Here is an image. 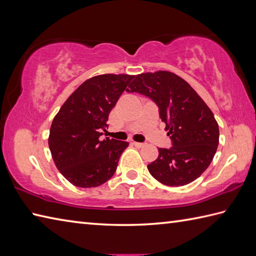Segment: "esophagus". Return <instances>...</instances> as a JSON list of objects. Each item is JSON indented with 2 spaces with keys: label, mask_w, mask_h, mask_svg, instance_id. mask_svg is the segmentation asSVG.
<instances>
[{
  "label": "esophagus",
  "mask_w": 256,
  "mask_h": 256,
  "mask_svg": "<svg viewBox=\"0 0 256 256\" xmlns=\"http://www.w3.org/2000/svg\"><path fill=\"white\" fill-rule=\"evenodd\" d=\"M135 148H143V146H145V144L144 143H138V142H133L132 143Z\"/></svg>",
  "instance_id": "obj_1"
}]
</instances>
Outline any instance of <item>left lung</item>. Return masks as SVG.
<instances>
[{
    "instance_id": "obj_1",
    "label": "left lung",
    "mask_w": 256,
    "mask_h": 256,
    "mask_svg": "<svg viewBox=\"0 0 256 256\" xmlns=\"http://www.w3.org/2000/svg\"><path fill=\"white\" fill-rule=\"evenodd\" d=\"M128 92L150 98L158 106L172 148H158L148 165L150 175L166 186H184L201 176L219 145V125L214 113L182 78L170 72L140 74Z\"/></svg>"
}]
</instances>
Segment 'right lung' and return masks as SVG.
Masks as SVG:
<instances>
[{
	"mask_svg": "<svg viewBox=\"0 0 256 256\" xmlns=\"http://www.w3.org/2000/svg\"><path fill=\"white\" fill-rule=\"evenodd\" d=\"M133 78L130 74H101L88 79L54 118L48 138L52 160L74 186L98 187L116 172L128 143L102 140L101 135L108 126V114Z\"/></svg>",
	"mask_w": 256,
	"mask_h": 256,
	"instance_id": "obj_1",
	"label": "right lung"
}]
</instances>
